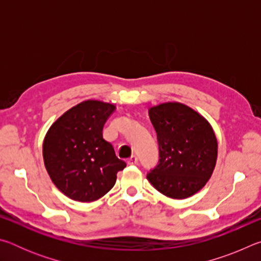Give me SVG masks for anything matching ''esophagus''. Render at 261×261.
I'll return each mask as SVG.
<instances>
[{
	"label": "esophagus",
	"mask_w": 261,
	"mask_h": 261,
	"mask_svg": "<svg viewBox=\"0 0 261 261\" xmlns=\"http://www.w3.org/2000/svg\"><path fill=\"white\" fill-rule=\"evenodd\" d=\"M137 163H138V159H137L136 155H132L127 159V165L134 166V165H137Z\"/></svg>",
	"instance_id": "1"
}]
</instances>
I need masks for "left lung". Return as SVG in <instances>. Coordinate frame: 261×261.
<instances>
[{
    "label": "left lung",
    "instance_id": "1",
    "mask_svg": "<svg viewBox=\"0 0 261 261\" xmlns=\"http://www.w3.org/2000/svg\"><path fill=\"white\" fill-rule=\"evenodd\" d=\"M158 135L159 165L147 179L173 199L193 196L208 182L218 159V139L210 122L180 102H165L149 109Z\"/></svg>",
    "mask_w": 261,
    "mask_h": 261
}]
</instances>
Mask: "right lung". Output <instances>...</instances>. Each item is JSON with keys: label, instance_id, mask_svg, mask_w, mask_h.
<instances>
[{"label": "right lung", "instance_id": "right-lung-1", "mask_svg": "<svg viewBox=\"0 0 261 261\" xmlns=\"http://www.w3.org/2000/svg\"><path fill=\"white\" fill-rule=\"evenodd\" d=\"M114 110L113 103L85 100L67 110L47 131L42 145L47 173L70 199H100L126 166L102 136L105 123Z\"/></svg>", "mask_w": 261, "mask_h": 261}]
</instances>
